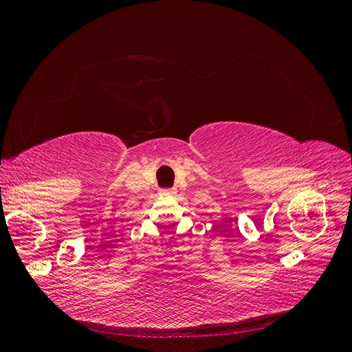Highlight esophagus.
<instances>
[{
  "instance_id": "34e87169",
  "label": "esophagus",
  "mask_w": 352,
  "mask_h": 352,
  "mask_svg": "<svg viewBox=\"0 0 352 352\" xmlns=\"http://www.w3.org/2000/svg\"><path fill=\"white\" fill-rule=\"evenodd\" d=\"M162 194H164V195H175L176 194V189H163Z\"/></svg>"
}]
</instances>
